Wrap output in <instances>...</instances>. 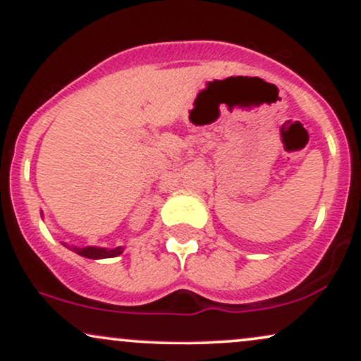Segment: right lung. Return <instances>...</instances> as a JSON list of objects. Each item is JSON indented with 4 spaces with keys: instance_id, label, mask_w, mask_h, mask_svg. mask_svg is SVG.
<instances>
[{
    "instance_id": "obj_1",
    "label": "right lung",
    "mask_w": 361,
    "mask_h": 361,
    "mask_svg": "<svg viewBox=\"0 0 361 361\" xmlns=\"http://www.w3.org/2000/svg\"><path fill=\"white\" fill-rule=\"evenodd\" d=\"M78 255L85 256V258L100 259V258H114L123 251V247H115V250H105V247H73Z\"/></svg>"
}]
</instances>
